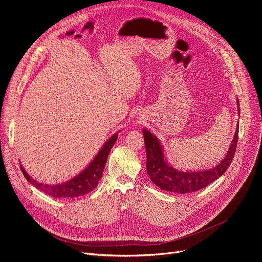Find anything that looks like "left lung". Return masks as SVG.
<instances>
[{"mask_svg": "<svg viewBox=\"0 0 262 262\" xmlns=\"http://www.w3.org/2000/svg\"><path fill=\"white\" fill-rule=\"evenodd\" d=\"M142 133L146 148V169L149 177L160 189L177 194H188L204 189L225 173L235 155L238 139L237 126L227 156L215 168L200 172H181L168 165L158 138L147 129H143Z\"/></svg>", "mask_w": 262, "mask_h": 262, "instance_id": "left-lung-1", "label": "left lung"}]
</instances>
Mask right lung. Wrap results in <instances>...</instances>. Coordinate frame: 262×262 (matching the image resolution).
I'll list each match as a JSON object with an SVG mask.
<instances>
[{"label": "right lung", "mask_w": 262, "mask_h": 262, "mask_svg": "<svg viewBox=\"0 0 262 262\" xmlns=\"http://www.w3.org/2000/svg\"><path fill=\"white\" fill-rule=\"evenodd\" d=\"M117 138H118V134L112 136L102 146L100 151L95 157V159L91 162V164L78 176H76L65 183L55 184V185L39 183L38 181L34 180L25 171V169L21 166H20V170L23 171V174L25 175L26 179L32 185H34L35 188L40 190L41 192L48 194L49 196H52L55 198H76L79 196H83L93 191L96 188V185L98 184V181L102 175V172L107 160V156L111 151L112 147H113V145L115 144Z\"/></svg>", "instance_id": "1"}]
</instances>
